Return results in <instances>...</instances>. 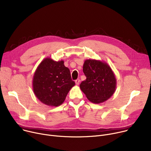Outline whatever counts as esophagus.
<instances>
[{
    "label": "esophagus",
    "mask_w": 151,
    "mask_h": 151,
    "mask_svg": "<svg viewBox=\"0 0 151 151\" xmlns=\"http://www.w3.org/2000/svg\"><path fill=\"white\" fill-rule=\"evenodd\" d=\"M80 82V79H77V80L75 81L76 84L77 85H79Z\"/></svg>",
    "instance_id": "obj_1"
}]
</instances>
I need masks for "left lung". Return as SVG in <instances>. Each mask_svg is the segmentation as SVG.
<instances>
[{"instance_id":"left-lung-1","label":"left lung","mask_w":151,"mask_h":151,"mask_svg":"<svg viewBox=\"0 0 151 151\" xmlns=\"http://www.w3.org/2000/svg\"><path fill=\"white\" fill-rule=\"evenodd\" d=\"M83 71L86 79L80 83V88L90 101L101 103L113 95L117 80L107 63L94 59L86 60Z\"/></svg>"}]
</instances>
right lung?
Instances as JSON below:
<instances>
[{
    "mask_svg": "<svg viewBox=\"0 0 151 151\" xmlns=\"http://www.w3.org/2000/svg\"><path fill=\"white\" fill-rule=\"evenodd\" d=\"M74 85L64 61H54L50 57L41 62L32 78L34 94L42 103L50 106L62 105Z\"/></svg>",
    "mask_w": 151,
    "mask_h": 151,
    "instance_id": "1",
    "label": "right lung"
}]
</instances>
